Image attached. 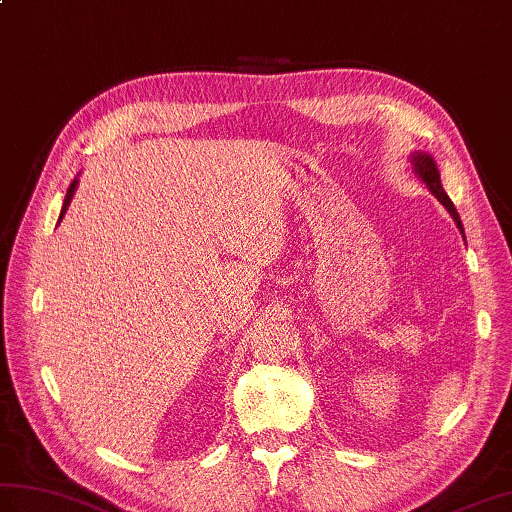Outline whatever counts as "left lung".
Returning a JSON list of instances; mask_svg holds the SVG:
<instances>
[{
  "label": "left lung",
  "instance_id": "8db88e82",
  "mask_svg": "<svg viewBox=\"0 0 512 512\" xmlns=\"http://www.w3.org/2000/svg\"><path fill=\"white\" fill-rule=\"evenodd\" d=\"M412 163H414V170H417V174L423 178V183L430 187V192L443 202L445 205V209L451 213V218L456 220V224H458V229H460V233H465L462 231V222H460V216H458V211H456V207H454V202L449 200V196L445 194V189H443V185H441V174H438V170H436V163H434V159L430 157V154H421V152H417L412 157Z\"/></svg>",
  "mask_w": 512,
  "mask_h": 512
}]
</instances>
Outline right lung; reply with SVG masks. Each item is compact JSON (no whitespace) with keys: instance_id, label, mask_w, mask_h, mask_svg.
<instances>
[{"instance_id":"1","label":"right lung","mask_w":512,"mask_h":512,"mask_svg":"<svg viewBox=\"0 0 512 512\" xmlns=\"http://www.w3.org/2000/svg\"><path fill=\"white\" fill-rule=\"evenodd\" d=\"M76 185H78V181H74L69 185V189H67V196H65V202H63V209H61V220H63V216H65V211H67V207H69V202H71V198H74V192H76Z\"/></svg>"}]
</instances>
